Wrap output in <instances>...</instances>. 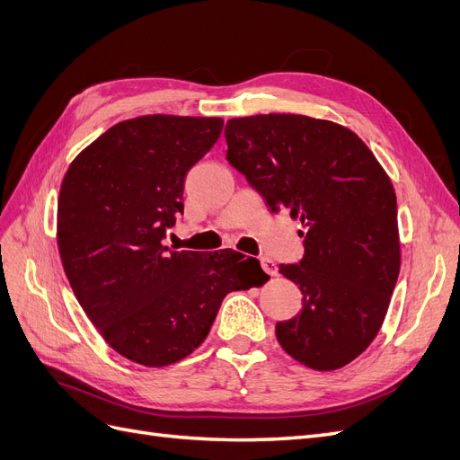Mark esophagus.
<instances>
[{
  "mask_svg": "<svg viewBox=\"0 0 460 460\" xmlns=\"http://www.w3.org/2000/svg\"><path fill=\"white\" fill-rule=\"evenodd\" d=\"M260 261H261V267H263V270H265L267 275H270V277H275V275H277V263H275L273 260L267 258V256H263Z\"/></svg>",
  "mask_w": 460,
  "mask_h": 460,
  "instance_id": "34e87169",
  "label": "esophagus"
}]
</instances>
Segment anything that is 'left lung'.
<instances>
[{
  "label": "left lung",
  "mask_w": 460,
  "mask_h": 460,
  "mask_svg": "<svg viewBox=\"0 0 460 460\" xmlns=\"http://www.w3.org/2000/svg\"><path fill=\"white\" fill-rule=\"evenodd\" d=\"M227 161L267 207L299 219L305 256L280 265L303 309L277 324L280 347L316 371L371 345L400 273L396 193L369 147L343 125L294 113L229 119Z\"/></svg>",
  "instance_id": "obj_1"
}]
</instances>
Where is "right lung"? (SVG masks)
<instances>
[{"label": "right lung", "instance_id": "right-lung-1", "mask_svg": "<svg viewBox=\"0 0 460 460\" xmlns=\"http://www.w3.org/2000/svg\"><path fill=\"white\" fill-rule=\"evenodd\" d=\"M224 128L219 117L142 115L84 147L62 180L57 239L64 273L104 341L163 367L207 339L229 292L263 286L256 258L164 246L183 214V181Z\"/></svg>", "mask_w": 460, "mask_h": 460}]
</instances>
